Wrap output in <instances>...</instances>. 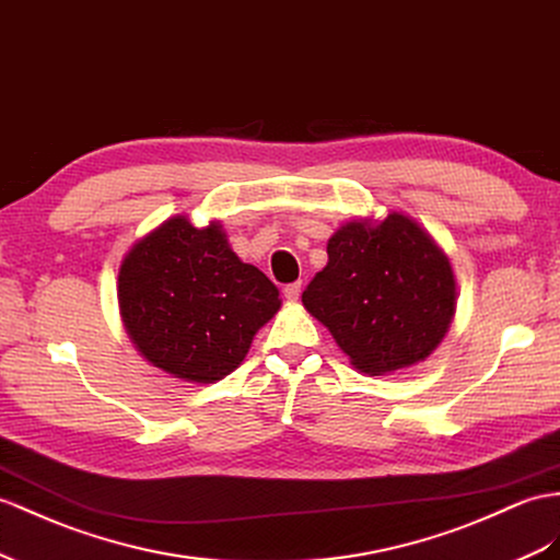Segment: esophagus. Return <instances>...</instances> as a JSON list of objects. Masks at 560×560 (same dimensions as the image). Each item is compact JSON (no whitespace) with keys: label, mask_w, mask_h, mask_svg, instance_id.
<instances>
[{"label":"esophagus","mask_w":560,"mask_h":560,"mask_svg":"<svg viewBox=\"0 0 560 560\" xmlns=\"http://www.w3.org/2000/svg\"><path fill=\"white\" fill-rule=\"evenodd\" d=\"M283 295H285V300H291V303H295V300L300 298V283L285 285V289H283Z\"/></svg>","instance_id":"34e87169"}]
</instances>
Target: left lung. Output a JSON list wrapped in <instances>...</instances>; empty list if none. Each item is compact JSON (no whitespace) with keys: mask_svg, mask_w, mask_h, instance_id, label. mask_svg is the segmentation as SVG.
I'll list each match as a JSON object with an SVG mask.
<instances>
[{"mask_svg":"<svg viewBox=\"0 0 560 560\" xmlns=\"http://www.w3.org/2000/svg\"><path fill=\"white\" fill-rule=\"evenodd\" d=\"M328 262L303 305L360 374L385 376L430 357L454 319L450 257L402 212L360 218L328 238Z\"/></svg>","mask_w":560,"mask_h":560,"instance_id":"1","label":"left lung"}]
</instances>
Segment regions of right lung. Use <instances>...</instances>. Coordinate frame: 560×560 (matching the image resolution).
<instances>
[{
    "mask_svg": "<svg viewBox=\"0 0 560 560\" xmlns=\"http://www.w3.org/2000/svg\"><path fill=\"white\" fill-rule=\"evenodd\" d=\"M118 303L143 360L172 378L214 383L246 360L281 298L260 269L238 260L220 222L198 229L175 214L125 255Z\"/></svg>",
    "mask_w": 560,
    "mask_h": 560,
    "instance_id": "obj_1",
    "label": "right lung"
}]
</instances>
